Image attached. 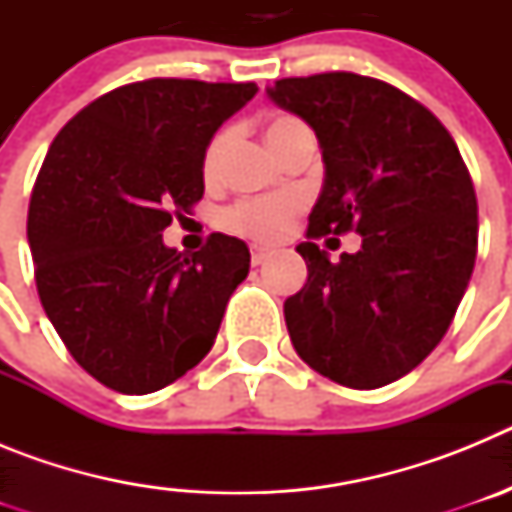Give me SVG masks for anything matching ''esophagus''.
<instances>
[{
	"instance_id": "esophagus-1",
	"label": "esophagus",
	"mask_w": 512,
	"mask_h": 512,
	"mask_svg": "<svg viewBox=\"0 0 512 512\" xmlns=\"http://www.w3.org/2000/svg\"><path fill=\"white\" fill-rule=\"evenodd\" d=\"M271 256V248L266 246H251V264L261 266Z\"/></svg>"
}]
</instances>
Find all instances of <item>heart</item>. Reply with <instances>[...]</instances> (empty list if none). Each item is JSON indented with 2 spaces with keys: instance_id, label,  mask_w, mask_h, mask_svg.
I'll return each mask as SVG.
<instances>
[{
  "instance_id": "1",
  "label": "heart",
  "mask_w": 512,
  "mask_h": 512,
  "mask_svg": "<svg viewBox=\"0 0 512 512\" xmlns=\"http://www.w3.org/2000/svg\"><path fill=\"white\" fill-rule=\"evenodd\" d=\"M310 133L302 120L292 115H277L266 120L264 138L274 153L282 151L289 140H295L297 135ZM230 146V133L223 130L210 140L205 156H202V174L207 182H212L220 174V164H223L225 148ZM300 212V197L295 194H277V197H264V200H246L230 207L223 217V225L230 233H238L243 238L259 243H274L287 233L292 217Z\"/></svg>"
}]
</instances>
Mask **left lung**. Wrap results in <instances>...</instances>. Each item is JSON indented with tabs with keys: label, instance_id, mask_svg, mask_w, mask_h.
I'll use <instances>...</instances> for the list:
<instances>
[{
	"label": "left lung",
	"instance_id": "8db88e82",
	"mask_svg": "<svg viewBox=\"0 0 512 512\" xmlns=\"http://www.w3.org/2000/svg\"><path fill=\"white\" fill-rule=\"evenodd\" d=\"M266 94L315 130L325 179L297 253L307 282L284 302L297 356L343 387L413 372L449 330L477 259V197L449 130L369 76L279 79ZM356 229L333 265L312 237Z\"/></svg>",
	"mask_w": 512,
	"mask_h": 512
}]
</instances>
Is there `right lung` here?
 <instances>
[{"label":"right lung","mask_w":512,"mask_h":512,"mask_svg":"<svg viewBox=\"0 0 512 512\" xmlns=\"http://www.w3.org/2000/svg\"><path fill=\"white\" fill-rule=\"evenodd\" d=\"M259 87L148 79L87 104L48 148L27 241L43 310L84 372L148 395L200 364L251 253L212 233L197 253L161 238L205 194L202 156Z\"/></svg>","instance_id":"add662e5"}]
</instances>
